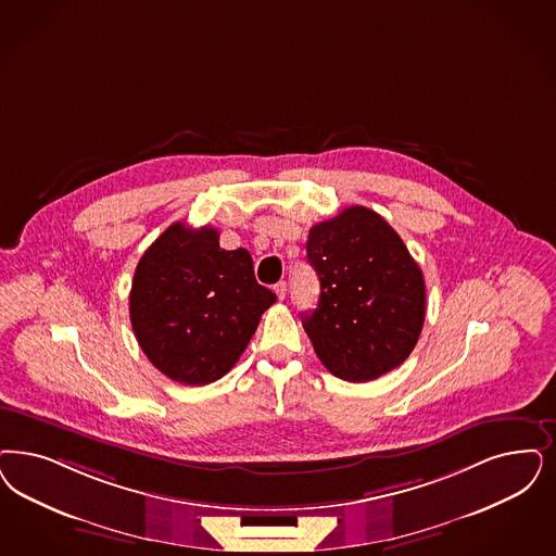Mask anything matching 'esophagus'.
<instances>
[{
    "mask_svg": "<svg viewBox=\"0 0 556 556\" xmlns=\"http://www.w3.org/2000/svg\"><path fill=\"white\" fill-rule=\"evenodd\" d=\"M275 293H277L279 300H286V295H288V283H286V281H279V283L275 286Z\"/></svg>",
    "mask_w": 556,
    "mask_h": 556,
    "instance_id": "esophagus-1",
    "label": "esophagus"
}]
</instances>
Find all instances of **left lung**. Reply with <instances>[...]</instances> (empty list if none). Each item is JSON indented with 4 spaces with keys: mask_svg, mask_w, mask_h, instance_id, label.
Instances as JSON below:
<instances>
[{
    "mask_svg": "<svg viewBox=\"0 0 556 556\" xmlns=\"http://www.w3.org/2000/svg\"><path fill=\"white\" fill-rule=\"evenodd\" d=\"M306 250L320 298L302 325L326 369L369 382L403 364L425 323V281L401 236L376 211L353 205L316 224Z\"/></svg>",
    "mask_w": 556,
    "mask_h": 556,
    "instance_id": "left-lung-1",
    "label": "left lung"
}]
</instances>
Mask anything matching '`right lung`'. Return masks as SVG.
Returning a JSON list of instances; mask_svg holds the SVG:
<instances>
[{
  "label": "right lung",
  "mask_w": 556,
  "mask_h": 556,
  "mask_svg": "<svg viewBox=\"0 0 556 556\" xmlns=\"http://www.w3.org/2000/svg\"><path fill=\"white\" fill-rule=\"evenodd\" d=\"M277 295L254 279L247 249L224 250L215 228L176 222L135 268L129 316L164 376L205 386L230 371Z\"/></svg>",
  "instance_id": "right-lung-1"
}]
</instances>
